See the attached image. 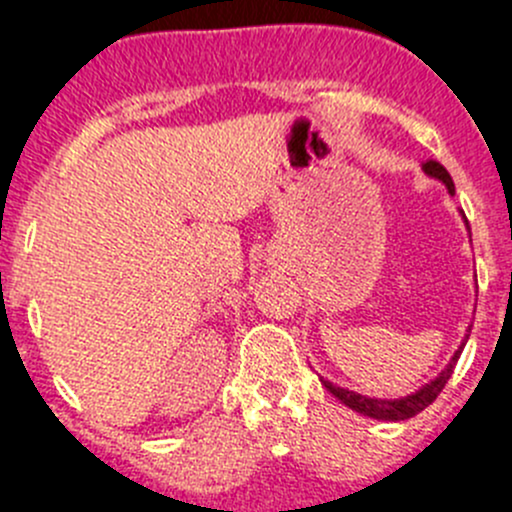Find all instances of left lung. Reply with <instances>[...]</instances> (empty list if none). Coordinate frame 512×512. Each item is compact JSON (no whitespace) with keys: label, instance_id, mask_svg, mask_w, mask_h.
Segmentation results:
<instances>
[{"label":"left lung","instance_id":"left-lung-1","mask_svg":"<svg viewBox=\"0 0 512 512\" xmlns=\"http://www.w3.org/2000/svg\"><path fill=\"white\" fill-rule=\"evenodd\" d=\"M422 171L429 176V179H437L442 181L444 186H447V191L450 194H455V184H452V176L447 174V169H444L439 161H424L422 164ZM462 219H465V227L467 232H470V224H467V217L465 212H462ZM467 338H470V326H467V333L465 338H462V343L457 346V351L452 353V358L447 361V366H444L442 371H439L437 376H434L432 381H427V384L419 386L417 391H412V394L407 396H399V399H379V396H366V394H358V391H351L346 389V386H336L333 381L323 379L321 376V384L326 386L328 391H331L333 396H336L341 404H346L348 409H353V412L364 414V417H371V419H379V422H404V419H412L417 417L422 409H427L429 404H432L434 399L439 396V391L444 389V384L450 381L452 371H455V364L457 358H460L462 348H465Z\"/></svg>","mask_w":512,"mask_h":512}]
</instances>
